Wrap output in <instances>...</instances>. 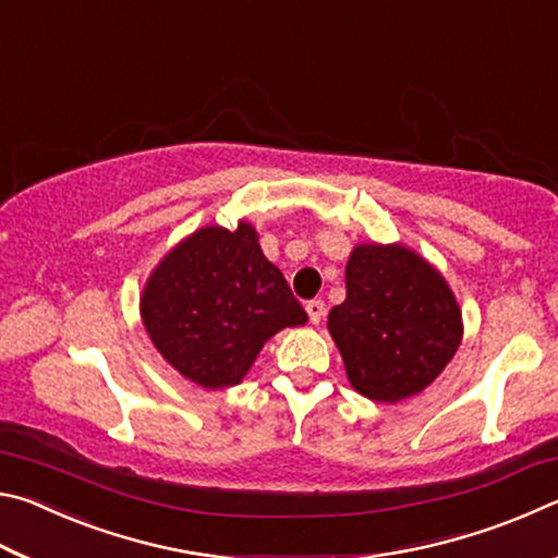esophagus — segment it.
I'll use <instances>...</instances> for the list:
<instances>
[{
	"label": "esophagus",
	"instance_id": "esophagus-1",
	"mask_svg": "<svg viewBox=\"0 0 558 558\" xmlns=\"http://www.w3.org/2000/svg\"><path fill=\"white\" fill-rule=\"evenodd\" d=\"M305 310H307V315H310V323H313V325L323 323V317H325V302L323 300H310L307 305H305Z\"/></svg>",
	"mask_w": 558,
	"mask_h": 558
}]
</instances>
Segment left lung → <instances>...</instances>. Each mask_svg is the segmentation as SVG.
Returning <instances> with one entry per match:
<instances>
[{"instance_id":"left-lung-1","label":"left lung","mask_w":558,"mask_h":558,"mask_svg":"<svg viewBox=\"0 0 558 558\" xmlns=\"http://www.w3.org/2000/svg\"><path fill=\"white\" fill-rule=\"evenodd\" d=\"M347 300L327 329L347 379L366 399L421 393L456 356L462 315L446 278L405 245L362 243L347 260Z\"/></svg>"}]
</instances>
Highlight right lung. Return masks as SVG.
I'll list each match as a JSON object with an SVG mask.
<instances>
[{"label": "right lung", "mask_w": 558, "mask_h": 558, "mask_svg": "<svg viewBox=\"0 0 558 558\" xmlns=\"http://www.w3.org/2000/svg\"><path fill=\"white\" fill-rule=\"evenodd\" d=\"M140 315L157 352L204 389L241 384L272 335L307 323L245 221L235 231L206 226L177 243L149 276Z\"/></svg>", "instance_id": "obj_1"}]
</instances>
